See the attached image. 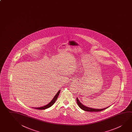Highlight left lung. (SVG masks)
<instances>
[{
  "mask_svg": "<svg viewBox=\"0 0 132 132\" xmlns=\"http://www.w3.org/2000/svg\"><path fill=\"white\" fill-rule=\"evenodd\" d=\"M76 102L77 103V104L81 108V109L83 110L84 111H88V112H99V111H102V110H104L105 109L108 108L109 106L106 108H104L103 109H92V108H88L87 106H85L83 105L81 103V102H80V101H79L78 99L77 98H76Z\"/></svg>",
  "mask_w": 132,
  "mask_h": 132,
  "instance_id": "obj_1",
  "label": "left lung"
}]
</instances>
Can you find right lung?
<instances>
[{"label":"right lung","mask_w":132,"mask_h":132,"mask_svg":"<svg viewBox=\"0 0 132 132\" xmlns=\"http://www.w3.org/2000/svg\"><path fill=\"white\" fill-rule=\"evenodd\" d=\"M60 92V90H59L58 91V92L56 94V95L55 96V97H54L53 99V100L51 101V102H50V103H49V104H47L46 105H45V106H42V107H40V108H34V109H40V110H43V109H48V108H49L50 107H51V106H52L53 105L54 103L55 102H56V100L57 99V97H58V95H59V93Z\"/></svg>","instance_id":"obj_1"}]
</instances>
